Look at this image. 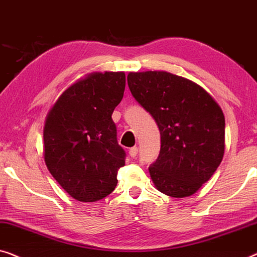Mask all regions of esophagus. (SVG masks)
<instances>
[{"label":"esophagus","mask_w":257,"mask_h":257,"mask_svg":"<svg viewBox=\"0 0 257 257\" xmlns=\"http://www.w3.org/2000/svg\"><path fill=\"white\" fill-rule=\"evenodd\" d=\"M137 153H139V148H137V147H133V148H130V149H129L130 157L135 158L137 156Z\"/></svg>","instance_id":"obj_1"}]
</instances>
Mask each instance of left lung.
<instances>
[{
  "mask_svg": "<svg viewBox=\"0 0 257 257\" xmlns=\"http://www.w3.org/2000/svg\"><path fill=\"white\" fill-rule=\"evenodd\" d=\"M127 79L133 96L161 133L160 155L149 166L155 186L170 197L192 196L222 161L221 108L196 82L169 72H130Z\"/></svg>",
  "mask_w": 257,
  "mask_h": 257,
  "instance_id": "1",
  "label": "left lung"
}]
</instances>
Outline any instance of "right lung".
I'll return each mask as SVG.
<instances>
[{"label": "right lung", "mask_w": 257, "mask_h": 257, "mask_svg": "<svg viewBox=\"0 0 257 257\" xmlns=\"http://www.w3.org/2000/svg\"><path fill=\"white\" fill-rule=\"evenodd\" d=\"M124 87L123 72L93 73L61 94L46 117L45 164L79 201L102 199L117 185L125 151L117 143L111 114Z\"/></svg>", "instance_id": "obj_1"}]
</instances>
